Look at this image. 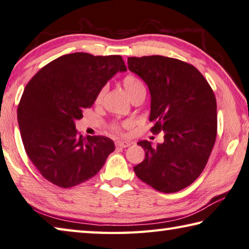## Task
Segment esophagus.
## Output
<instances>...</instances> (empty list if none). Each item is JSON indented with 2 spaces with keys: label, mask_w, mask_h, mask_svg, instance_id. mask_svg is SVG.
<instances>
[{
  "label": "esophagus",
  "mask_w": 249,
  "mask_h": 249,
  "mask_svg": "<svg viewBox=\"0 0 249 249\" xmlns=\"http://www.w3.org/2000/svg\"><path fill=\"white\" fill-rule=\"evenodd\" d=\"M131 145V143L129 141H117L116 142V146L117 147H128Z\"/></svg>",
  "instance_id": "obj_1"
}]
</instances>
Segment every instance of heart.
Here are the masks:
<instances>
[{"instance_id": "b5f03b06", "label": "heart", "mask_w": 249, "mask_h": 249, "mask_svg": "<svg viewBox=\"0 0 249 249\" xmlns=\"http://www.w3.org/2000/svg\"><path fill=\"white\" fill-rule=\"evenodd\" d=\"M122 85H124V89L125 90V93H127L129 98H131L133 95H136L140 90L145 89L144 84H143L140 78L132 75V74H129V75H127L124 78V80H122ZM102 98H103V91H100V93L97 95V97H96V104L100 103ZM111 130L113 132L119 133L120 127L119 125H112Z\"/></svg>"}]
</instances>
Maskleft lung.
<instances>
[{
    "instance_id": "left-lung-1",
    "label": "left lung",
    "mask_w": 249,
    "mask_h": 249,
    "mask_svg": "<svg viewBox=\"0 0 249 249\" xmlns=\"http://www.w3.org/2000/svg\"><path fill=\"white\" fill-rule=\"evenodd\" d=\"M128 68L151 93V131L164 132V142L138 143L145 159L134 166L142 181L165 194L177 193L197 179L206 167L217 129L216 99L194 65L163 55L128 58Z\"/></svg>"
}]
</instances>
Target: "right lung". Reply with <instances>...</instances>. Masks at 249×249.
Returning <instances> with one entry per match:
<instances>
[{
    "mask_svg": "<svg viewBox=\"0 0 249 249\" xmlns=\"http://www.w3.org/2000/svg\"><path fill=\"white\" fill-rule=\"evenodd\" d=\"M127 71L121 55L64 54L35 74L17 108L29 160L48 181L70 188L94 177L115 151L109 138H83L75 120L93 106L105 84Z\"/></svg>",
    "mask_w": 249,
    "mask_h": 249,
    "instance_id": "add662e5",
    "label": "right lung"
}]
</instances>
